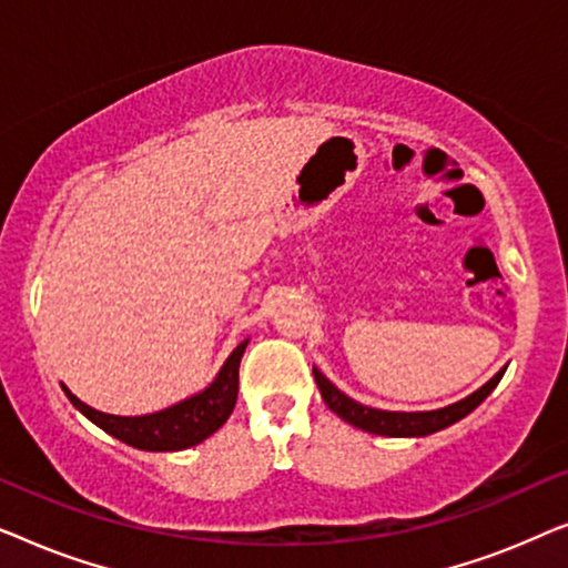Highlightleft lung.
<instances>
[{"instance_id":"1","label":"left lung","mask_w":568,"mask_h":568,"mask_svg":"<svg viewBox=\"0 0 568 568\" xmlns=\"http://www.w3.org/2000/svg\"><path fill=\"white\" fill-rule=\"evenodd\" d=\"M315 383L321 387V395L333 414L344 418L356 429L369 432V434H379V437H426V434L445 429V426L460 422L470 414L473 408H478L480 403L486 400V395L499 385V379L504 377V369L496 372V375L488 379V383L468 395L465 400H457L447 408H437V410H422V414H400V410H379V408H369L362 406L338 390L336 385L331 383L328 377L323 375L321 369L313 367Z\"/></svg>"}]
</instances>
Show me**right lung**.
<instances>
[{
    "label": "right lung",
    "mask_w": 568,
    "mask_h": 568,
    "mask_svg": "<svg viewBox=\"0 0 568 568\" xmlns=\"http://www.w3.org/2000/svg\"><path fill=\"white\" fill-rule=\"evenodd\" d=\"M245 344L247 341H243L230 354V359L224 362L220 375H216L214 383L204 393L150 416H111L103 414V410L90 408L88 403H82L67 387L64 393L74 403V408H80L92 424H98L111 437L126 442V445L136 449H146V453H173V449L193 447L206 437H212L230 418L237 400V369L240 359H243Z\"/></svg>",
    "instance_id": "add662e5"
}]
</instances>
